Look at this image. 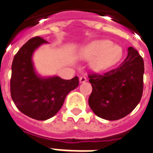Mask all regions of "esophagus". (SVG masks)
I'll return each instance as SVG.
<instances>
[{"instance_id": "1", "label": "esophagus", "mask_w": 153, "mask_h": 153, "mask_svg": "<svg viewBox=\"0 0 153 153\" xmlns=\"http://www.w3.org/2000/svg\"><path fill=\"white\" fill-rule=\"evenodd\" d=\"M87 80V79L86 76H81L79 78V82H85Z\"/></svg>"}]
</instances>
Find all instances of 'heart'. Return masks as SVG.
Segmentation results:
<instances>
[{"instance_id":"b5f03b06","label":"heart","mask_w":153,"mask_h":153,"mask_svg":"<svg viewBox=\"0 0 153 153\" xmlns=\"http://www.w3.org/2000/svg\"><path fill=\"white\" fill-rule=\"evenodd\" d=\"M78 56L82 60L92 59L91 65L95 71H104L120 61L123 49L108 39L96 40L82 48Z\"/></svg>"}]
</instances>
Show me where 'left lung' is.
<instances>
[{"mask_svg": "<svg viewBox=\"0 0 153 153\" xmlns=\"http://www.w3.org/2000/svg\"><path fill=\"white\" fill-rule=\"evenodd\" d=\"M117 68L103 74H89L92 92L88 103L100 118L117 120L131 113L141 100L144 60L133 47Z\"/></svg>", "mask_w": 153, "mask_h": 153, "instance_id": "left-lung-1", "label": "left lung"}]
</instances>
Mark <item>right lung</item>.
<instances>
[{
    "label": "right lung",
    "mask_w": 153,
    "mask_h": 153,
    "mask_svg": "<svg viewBox=\"0 0 153 153\" xmlns=\"http://www.w3.org/2000/svg\"><path fill=\"white\" fill-rule=\"evenodd\" d=\"M45 43L47 42L40 37L30 39L16 53L12 63V100L21 112L37 120L55 115L69 92L79 86L78 76L66 80L58 76L42 78L36 73L33 53Z\"/></svg>",
    "instance_id": "1"
}]
</instances>
